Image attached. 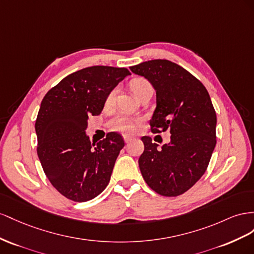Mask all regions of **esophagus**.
Segmentation results:
<instances>
[{
  "instance_id": "esophagus-1",
  "label": "esophagus",
  "mask_w": 254,
  "mask_h": 254,
  "mask_svg": "<svg viewBox=\"0 0 254 254\" xmlns=\"http://www.w3.org/2000/svg\"><path fill=\"white\" fill-rule=\"evenodd\" d=\"M123 139H125V141H126V143H128L129 141H131L133 138L132 137H129V136H127V135H125L123 136Z\"/></svg>"
}]
</instances>
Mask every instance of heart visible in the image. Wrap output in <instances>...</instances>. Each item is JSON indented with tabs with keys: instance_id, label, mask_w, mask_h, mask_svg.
<instances>
[{
	"instance_id": "b5f03b06",
	"label": "heart",
	"mask_w": 254,
	"mask_h": 254,
	"mask_svg": "<svg viewBox=\"0 0 254 254\" xmlns=\"http://www.w3.org/2000/svg\"><path fill=\"white\" fill-rule=\"evenodd\" d=\"M131 86V89L134 92V95L137 97L139 95V93L144 89V88H148V87H151L150 83L147 81L146 78H142V77H138V78H135L129 84ZM116 92L117 90L114 89L110 95L107 97V103H111L113 102V100L116 96ZM110 127L114 131H119V132H123V133H131L134 127V120L127 117V116H116L115 118H113L110 121Z\"/></svg>"
}]
</instances>
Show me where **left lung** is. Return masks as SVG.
Masks as SVG:
<instances>
[{
  "label": "left lung",
  "instance_id": "obj_1",
  "mask_svg": "<svg viewBox=\"0 0 254 254\" xmlns=\"http://www.w3.org/2000/svg\"><path fill=\"white\" fill-rule=\"evenodd\" d=\"M147 78L156 91L151 132L170 131L162 149L141 137L138 159L143 180L165 197L184 193L204 175L216 146V112L208 92L198 78L167 60H153L129 67Z\"/></svg>",
  "mask_w": 254,
  "mask_h": 254
}]
</instances>
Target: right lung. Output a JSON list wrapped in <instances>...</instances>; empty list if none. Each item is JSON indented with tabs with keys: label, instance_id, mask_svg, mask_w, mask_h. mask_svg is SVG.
<instances>
[{
	"label": "right lung",
	"instance_id": "obj_1",
	"mask_svg": "<svg viewBox=\"0 0 254 254\" xmlns=\"http://www.w3.org/2000/svg\"><path fill=\"white\" fill-rule=\"evenodd\" d=\"M127 68L92 66L51 88L35 123L37 154L47 178L64 197L85 202L102 192L125 141L112 132L99 142L86 135L89 116L102 112L111 91L129 75Z\"/></svg>",
	"mask_w": 254,
	"mask_h": 254
}]
</instances>
